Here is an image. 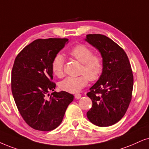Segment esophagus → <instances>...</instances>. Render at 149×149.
I'll use <instances>...</instances> for the list:
<instances>
[{
	"mask_svg": "<svg viewBox=\"0 0 149 149\" xmlns=\"http://www.w3.org/2000/svg\"><path fill=\"white\" fill-rule=\"evenodd\" d=\"M81 96H82V95H81L80 93H76L75 94V97H76V99H80Z\"/></svg>",
	"mask_w": 149,
	"mask_h": 149,
	"instance_id": "obj_1",
	"label": "esophagus"
}]
</instances>
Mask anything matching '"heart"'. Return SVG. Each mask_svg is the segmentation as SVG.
<instances>
[{"mask_svg": "<svg viewBox=\"0 0 149 149\" xmlns=\"http://www.w3.org/2000/svg\"><path fill=\"white\" fill-rule=\"evenodd\" d=\"M69 55L82 63L80 73L78 77H67L60 83L63 91L69 93H78L88 84V79L95 81L99 79L103 71V60L99 54H93V51L85 45H78L71 49ZM65 60L61 54H57L52 62V71L58 78L63 76Z\"/></svg>", "mask_w": 149, "mask_h": 149, "instance_id": "heart-1", "label": "heart"}]
</instances>
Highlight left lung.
I'll list each match as a JSON object with an SVG mask.
<instances>
[{
  "instance_id": "8db88e82",
  "label": "left lung",
  "mask_w": 149,
  "mask_h": 149,
  "mask_svg": "<svg viewBox=\"0 0 149 149\" xmlns=\"http://www.w3.org/2000/svg\"><path fill=\"white\" fill-rule=\"evenodd\" d=\"M86 42L100 53L103 71L86 93L92 107L86 116L93 125L109 127L122 119L132 97L133 76L129 58L123 49L102 34H88Z\"/></svg>"
}]
</instances>
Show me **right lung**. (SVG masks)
<instances>
[{
  "instance_id": "1",
  "label": "right lung",
  "mask_w": 149,
  "mask_h": 149,
  "mask_svg": "<svg viewBox=\"0 0 149 149\" xmlns=\"http://www.w3.org/2000/svg\"><path fill=\"white\" fill-rule=\"evenodd\" d=\"M67 38L38 39L16 56L12 71V91L20 115L29 127L49 131L61 124L73 95L54 91L52 62ZM53 92L49 99L47 96Z\"/></svg>"
}]
</instances>
